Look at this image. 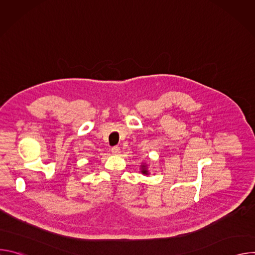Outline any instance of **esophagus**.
Segmentation results:
<instances>
[{"mask_svg":"<svg viewBox=\"0 0 255 255\" xmlns=\"http://www.w3.org/2000/svg\"><path fill=\"white\" fill-rule=\"evenodd\" d=\"M111 150H112V153L115 154V155H118L121 152V149H120L119 146H113Z\"/></svg>","mask_w":255,"mask_h":255,"instance_id":"obj_1","label":"esophagus"}]
</instances>
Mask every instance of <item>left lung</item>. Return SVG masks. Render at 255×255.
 Returning <instances> with one entry per match:
<instances>
[{"mask_svg": "<svg viewBox=\"0 0 255 255\" xmlns=\"http://www.w3.org/2000/svg\"><path fill=\"white\" fill-rule=\"evenodd\" d=\"M143 167V170H142V172L144 173V174H147V170L145 169V166H142Z\"/></svg>", "mask_w": 255, "mask_h": 255, "instance_id": "8db88e82", "label": "left lung"}]
</instances>
